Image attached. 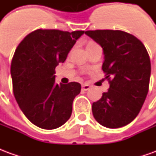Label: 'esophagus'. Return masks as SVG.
<instances>
[{
    "instance_id": "34e87169",
    "label": "esophagus",
    "mask_w": 156,
    "mask_h": 156,
    "mask_svg": "<svg viewBox=\"0 0 156 156\" xmlns=\"http://www.w3.org/2000/svg\"><path fill=\"white\" fill-rule=\"evenodd\" d=\"M90 88V86L87 83H83V84H82V89L83 90V91H87Z\"/></svg>"
}]
</instances>
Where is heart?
Masks as SVG:
<instances>
[{
	"label": "heart",
	"mask_w": 156,
	"mask_h": 156,
	"mask_svg": "<svg viewBox=\"0 0 156 156\" xmlns=\"http://www.w3.org/2000/svg\"><path fill=\"white\" fill-rule=\"evenodd\" d=\"M96 44V43H94V42H93V41H91V42H89L88 45H87V47H89V46H92V45H94Z\"/></svg>",
	"instance_id": "heart-1"
}]
</instances>
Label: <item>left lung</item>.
Instances as JSON below:
<instances>
[{
	"instance_id": "8db88e82",
	"label": "left lung",
	"mask_w": 156,
	"mask_h": 156,
	"mask_svg": "<svg viewBox=\"0 0 156 156\" xmlns=\"http://www.w3.org/2000/svg\"><path fill=\"white\" fill-rule=\"evenodd\" d=\"M104 50L102 69L109 88L94 102L92 111L105 127L116 129L136 118L147 96L151 65L148 51L137 37L119 30L87 31Z\"/></svg>"
}]
</instances>
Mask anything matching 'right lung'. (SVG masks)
Segmentation results:
<instances>
[{
    "mask_svg": "<svg viewBox=\"0 0 156 156\" xmlns=\"http://www.w3.org/2000/svg\"><path fill=\"white\" fill-rule=\"evenodd\" d=\"M83 33L37 29L16 49L11 65L13 93L23 114L36 126L54 129L71 116L73 102L81 85L76 82L57 84L55 68L64 62Z\"/></svg>",
    "mask_w": 156,
    "mask_h": 156,
    "instance_id": "right-lung-1",
    "label": "right lung"
}]
</instances>
